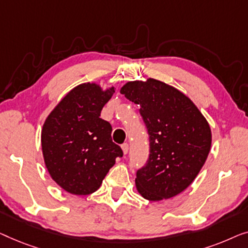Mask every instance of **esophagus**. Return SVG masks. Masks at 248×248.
Here are the masks:
<instances>
[{
  "label": "esophagus",
  "instance_id": "34e87169",
  "mask_svg": "<svg viewBox=\"0 0 248 248\" xmlns=\"http://www.w3.org/2000/svg\"><path fill=\"white\" fill-rule=\"evenodd\" d=\"M121 148H123L124 154L125 155V154H127V153H128V151H129V145L127 144V142H124V144L121 145Z\"/></svg>",
  "mask_w": 248,
  "mask_h": 248
}]
</instances>
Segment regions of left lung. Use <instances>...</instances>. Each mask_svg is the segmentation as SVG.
I'll list each match as a JSON object with an SVG mask.
<instances>
[{
	"mask_svg": "<svg viewBox=\"0 0 248 248\" xmlns=\"http://www.w3.org/2000/svg\"><path fill=\"white\" fill-rule=\"evenodd\" d=\"M120 92L139 104L149 135L148 159L136 173L138 192L151 201L175 197L207 160L209 124L189 97L157 79L128 82Z\"/></svg>",
	"mask_w": 248,
	"mask_h": 248,
	"instance_id": "left-lung-1",
	"label": "left lung"
}]
</instances>
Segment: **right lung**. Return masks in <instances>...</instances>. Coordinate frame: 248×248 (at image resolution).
I'll return each instance as SVG.
<instances>
[{
  "label": "right lung",
  "instance_id": "1",
  "mask_svg": "<svg viewBox=\"0 0 248 248\" xmlns=\"http://www.w3.org/2000/svg\"><path fill=\"white\" fill-rule=\"evenodd\" d=\"M114 93L94 83L73 89L45 121L41 147L50 176L65 191L86 195L95 192L117 157L120 146L111 138L112 127L101 111Z\"/></svg>",
  "mask_w": 248,
  "mask_h": 248
}]
</instances>
